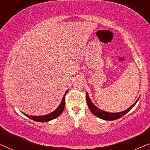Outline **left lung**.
<instances>
[{
	"label": "left lung",
	"instance_id": "left-lung-1",
	"mask_svg": "<svg viewBox=\"0 0 150 150\" xmlns=\"http://www.w3.org/2000/svg\"><path fill=\"white\" fill-rule=\"evenodd\" d=\"M139 99L136 101V102L134 103V104L132 105L130 107L125 110L119 112H108L102 110L98 108L96 106V105L93 103V101H91V99H90L88 94L87 93H86V102L90 110H91V112L93 113L94 115H95L96 117H99V118H100L101 119H103V120L113 121V120H116V119L121 118V117H123V115H125V114L128 112L134 106L136 103H137V101H139Z\"/></svg>",
	"mask_w": 150,
	"mask_h": 150
}]
</instances>
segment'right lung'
I'll use <instances>...</instances> for the list:
<instances>
[{
    "mask_svg": "<svg viewBox=\"0 0 150 150\" xmlns=\"http://www.w3.org/2000/svg\"><path fill=\"white\" fill-rule=\"evenodd\" d=\"M69 91V90H68ZM68 91L65 92L64 95L63 96V98L62 99V101L60 103V104L59 105V106L54 111L48 114V115H42V116H32V115H28L27 114L23 113L26 117H29L32 120L38 121V122H47V121H51L53 119H54L55 118H57V117H59V115L62 113V112L64 109L65 107V96L67 95Z\"/></svg>",
    "mask_w": 150,
    "mask_h": 150,
    "instance_id": "right-lung-1",
    "label": "right lung"
}]
</instances>
